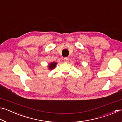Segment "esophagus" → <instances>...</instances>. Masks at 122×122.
Returning <instances> with one entry per match:
<instances>
[{"label":"esophagus","mask_w":122,"mask_h":122,"mask_svg":"<svg viewBox=\"0 0 122 122\" xmlns=\"http://www.w3.org/2000/svg\"><path fill=\"white\" fill-rule=\"evenodd\" d=\"M68 60H69L68 57H64L63 58V60L65 62H68Z\"/></svg>","instance_id":"34e87169"}]
</instances>
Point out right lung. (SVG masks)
I'll use <instances>...</instances> for the list:
<instances>
[{
  "label": "right lung",
  "mask_w": 122,
  "mask_h": 122,
  "mask_svg": "<svg viewBox=\"0 0 122 122\" xmlns=\"http://www.w3.org/2000/svg\"><path fill=\"white\" fill-rule=\"evenodd\" d=\"M57 62H53L50 63L48 66V68L49 70H52L54 69L56 67L57 65Z\"/></svg>",
  "instance_id": "add662e5"
}]
</instances>
